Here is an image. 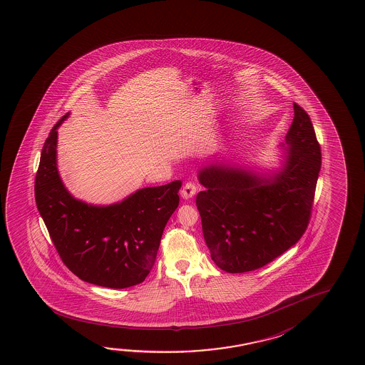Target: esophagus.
Listing matches in <instances>:
<instances>
[{
	"instance_id": "obj_1",
	"label": "esophagus",
	"mask_w": 365,
	"mask_h": 365,
	"mask_svg": "<svg viewBox=\"0 0 365 365\" xmlns=\"http://www.w3.org/2000/svg\"><path fill=\"white\" fill-rule=\"evenodd\" d=\"M196 191H197V187L195 183H192V182L185 183V187L180 191V197L183 200H191L196 195Z\"/></svg>"
}]
</instances>
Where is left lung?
I'll list each match as a JSON object with an SVG mask.
<instances>
[{
  "label": "left lung",
  "instance_id": "left-lung-1",
  "mask_svg": "<svg viewBox=\"0 0 365 365\" xmlns=\"http://www.w3.org/2000/svg\"><path fill=\"white\" fill-rule=\"evenodd\" d=\"M277 168L212 160L198 169L196 198L212 261L229 274L259 269L304 234L321 170L311 118L294 103Z\"/></svg>",
  "mask_w": 365,
  "mask_h": 365
}]
</instances>
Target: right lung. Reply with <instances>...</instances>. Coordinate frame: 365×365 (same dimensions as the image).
<instances>
[{"label":"right lung","mask_w":365,"mask_h":365,"mask_svg":"<svg viewBox=\"0 0 365 365\" xmlns=\"http://www.w3.org/2000/svg\"><path fill=\"white\" fill-rule=\"evenodd\" d=\"M68 115L56 123L43 146L34 188L38 211L62 261L78 279L110 289L138 285L154 266L182 182L141 188L110 205L78 200L57 168V130Z\"/></svg>","instance_id":"obj_1"}]
</instances>
